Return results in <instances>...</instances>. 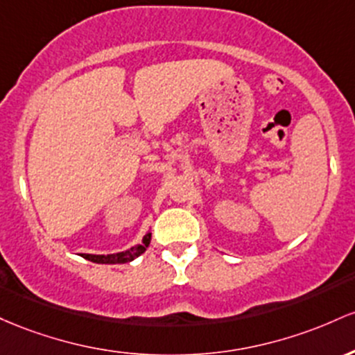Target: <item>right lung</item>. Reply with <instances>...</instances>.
I'll return each mask as SVG.
<instances>
[{
    "label": "right lung",
    "instance_id": "add662e5",
    "mask_svg": "<svg viewBox=\"0 0 355 355\" xmlns=\"http://www.w3.org/2000/svg\"><path fill=\"white\" fill-rule=\"evenodd\" d=\"M149 243H150V233H147L139 245H134L132 248L125 250V252H119V253H112V254L82 253V258H85V260H89V261H94V263H101V265L129 263V261L135 260V258L141 257V254L146 252V248L149 246Z\"/></svg>",
    "mask_w": 355,
    "mask_h": 355
}]
</instances>
